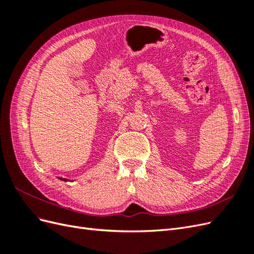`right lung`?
Listing matches in <instances>:
<instances>
[{
    "instance_id": "obj_1",
    "label": "right lung",
    "mask_w": 254,
    "mask_h": 254,
    "mask_svg": "<svg viewBox=\"0 0 254 254\" xmlns=\"http://www.w3.org/2000/svg\"><path fill=\"white\" fill-rule=\"evenodd\" d=\"M59 179H61V180H64V181H67L66 179H63V178H59Z\"/></svg>"
}]
</instances>
